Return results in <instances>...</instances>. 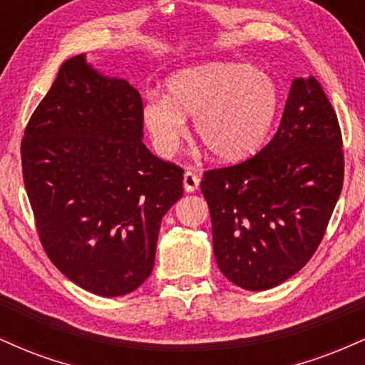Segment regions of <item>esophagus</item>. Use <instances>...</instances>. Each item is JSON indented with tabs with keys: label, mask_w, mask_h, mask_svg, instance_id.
I'll return each instance as SVG.
<instances>
[{
	"label": "esophagus",
	"mask_w": 365,
	"mask_h": 365,
	"mask_svg": "<svg viewBox=\"0 0 365 365\" xmlns=\"http://www.w3.org/2000/svg\"><path fill=\"white\" fill-rule=\"evenodd\" d=\"M199 183H200V178L197 177L195 173H192V171H185V175H183V188H185V192H194L199 188Z\"/></svg>",
	"instance_id": "1"
}]
</instances>
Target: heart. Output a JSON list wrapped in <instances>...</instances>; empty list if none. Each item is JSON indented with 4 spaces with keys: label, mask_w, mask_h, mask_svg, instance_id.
Returning <instances> with one entry per match:
<instances>
[{
    "label": "heart",
    "mask_w": 365,
    "mask_h": 365,
    "mask_svg": "<svg viewBox=\"0 0 365 365\" xmlns=\"http://www.w3.org/2000/svg\"><path fill=\"white\" fill-rule=\"evenodd\" d=\"M279 92L262 70L233 61H211L180 70L166 81L165 96H150L142 121L159 156L171 158L194 118L197 139L220 161L252 156L273 127Z\"/></svg>",
    "instance_id": "b5f03b06"
}]
</instances>
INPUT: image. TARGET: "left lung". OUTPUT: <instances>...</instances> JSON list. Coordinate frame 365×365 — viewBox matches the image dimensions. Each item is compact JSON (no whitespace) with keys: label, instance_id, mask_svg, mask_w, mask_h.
<instances>
[{"label":"left lung","instance_id":"obj_1","mask_svg":"<svg viewBox=\"0 0 365 365\" xmlns=\"http://www.w3.org/2000/svg\"><path fill=\"white\" fill-rule=\"evenodd\" d=\"M343 187L336 113L314 77L292 82L273 140L204 173L217 267L244 290H269L307 264Z\"/></svg>","mask_w":365,"mask_h":365}]
</instances>
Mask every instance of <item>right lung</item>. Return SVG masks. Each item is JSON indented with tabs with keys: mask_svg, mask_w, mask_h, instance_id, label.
I'll use <instances>...</instances> for the list:
<instances>
[{
	"mask_svg": "<svg viewBox=\"0 0 365 365\" xmlns=\"http://www.w3.org/2000/svg\"><path fill=\"white\" fill-rule=\"evenodd\" d=\"M140 94L86 54L61 65L22 140L41 244L83 290L121 297L149 278L183 170L145 148Z\"/></svg>",
	"mask_w": 365,
	"mask_h": 365,
	"instance_id": "right-lung-1",
	"label": "right lung"
}]
</instances>
